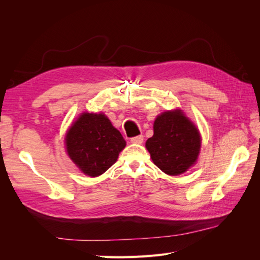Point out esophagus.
<instances>
[{
  "instance_id": "esophagus-1",
  "label": "esophagus",
  "mask_w": 260,
  "mask_h": 260,
  "mask_svg": "<svg viewBox=\"0 0 260 260\" xmlns=\"http://www.w3.org/2000/svg\"><path fill=\"white\" fill-rule=\"evenodd\" d=\"M143 136H137V137H133L131 138V143L133 144H141L143 142Z\"/></svg>"
}]
</instances>
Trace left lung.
Returning a JSON list of instances; mask_svg holds the SVG:
<instances>
[{
	"label": "left lung",
	"mask_w": 260,
	"mask_h": 260,
	"mask_svg": "<svg viewBox=\"0 0 260 260\" xmlns=\"http://www.w3.org/2000/svg\"><path fill=\"white\" fill-rule=\"evenodd\" d=\"M201 143L196 125L181 109H175L157 116L154 135L145 146L157 167L169 176H178L198 160Z\"/></svg>",
	"instance_id": "obj_1"
}]
</instances>
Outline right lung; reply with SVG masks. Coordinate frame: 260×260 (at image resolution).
<instances>
[{"mask_svg": "<svg viewBox=\"0 0 260 260\" xmlns=\"http://www.w3.org/2000/svg\"><path fill=\"white\" fill-rule=\"evenodd\" d=\"M65 143L70 159L90 177L103 175L125 146L121 133L102 113H82L67 131Z\"/></svg>", "mask_w": 260, "mask_h": 260, "instance_id": "1", "label": "right lung"}]
</instances>
